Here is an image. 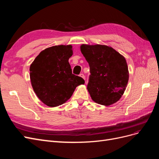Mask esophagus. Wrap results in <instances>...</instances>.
Wrapping results in <instances>:
<instances>
[{"instance_id": "34e87169", "label": "esophagus", "mask_w": 159, "mask_h": 159, "mask_svg": "<svg viewBox=\"0 0 159 159\" xmlns=\"http://www.w3.org/2000/svg\"><path fill=\"white\" fill-rule=\"evenodd\" d=\"M80 76L81 77V78H82L83 79H85V75H84V74H80Z\"/></svg>"}]
</instances>
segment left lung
I'll list each match as a JSON object with an SVG mask.
<instances>
[{
	"instance_id": "left-lung-1",
	"label": "left lung",
	"mask_w": 159,
	"mask_h": 159,
	"mask_svg": "<svg viewBox=\"0 0 159 159\" xmlns=\"http://www.w3.org/2000/svg\"><path fill=\"white\" fill-rule=\"evenodd\" d=\"M81 52L89 66L87 88L91 99L106 106L116 103L124 93L129 80L125 57L105 45L83 44Z\"/></svg>"
}]
</instances>
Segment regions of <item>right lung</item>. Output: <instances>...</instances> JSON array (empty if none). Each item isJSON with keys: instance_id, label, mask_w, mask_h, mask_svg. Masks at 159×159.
<instances>
[{"instance_id": "add662e5", "label": "right lung", "mask_w": 159, "mask_h": 159, "mask_svg": "<svg viewBox=\"0 0 159 159\" xmlns=\"http://www.w3.org/2000/svg\"><path fill=\"white\" fill-rule=\"evenodd\" d=\"M73 54L71 45L54 46L42 51L30 67V78L35 93L49 107L64 103L75 88L85 83L72 74L69 58Z\"/></svg>"}]
</instances>
